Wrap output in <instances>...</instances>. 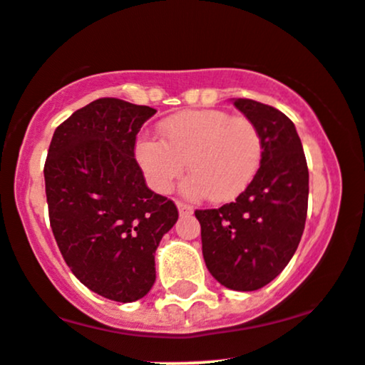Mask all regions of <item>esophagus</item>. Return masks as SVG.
Masks as SVG:
<instances>
[{"mask_svg": "<svg viewBox=\"0 0 365 365\" xmlns=\"http://www.w3.org/2000/svg\"><path fill=\"white\" fill-rule=\"evenodd\" d=\"M176 206H178V213L180 216H190L194 213V207L189 206V204L185 202H176Z\"/></svg>", "mask_w": 365, "mask_h": 365, "instance_id": "esophagus-1", "label": "esophagus"}]
</instances>
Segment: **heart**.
<instances>
[{"label":"heart","instance_id":"heart-1","mask_svg":"<svg viewBox=\"0 0 365 365\" xmlns=\"http://www.w3.org/2000/svg\"><path fill=\"white\" fill-rule=\"evenodd\" d=\"M161 140L140 138L135 158L149 185L159 194L173 190L189 163L190 197L210 195L228 202L247 189L262 163V135L244 115L199 109L170 115L159 124Z\"/></svg>","mask_w":365,"mask_h":365}]
</instances>
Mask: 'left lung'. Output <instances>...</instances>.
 Masks as SVG:
<instances>
[{"label":"left lung","instance_id":"8db88e82","mask_svg":"<svg viewBox=\"0 0 365 365\" xmlns=\"http://www.w3.org/2000/svg\"><path fill=\"white\" fill-rule=\"evenodd\" d=\"M262 135V163L234 202L197 210L202 256L222 286L256 291L272 282L302 241L308 168L302 140L286 114L250 98L232 100Z\"/></svg>","mask_w":365,"mask_h":365}]
</instances>
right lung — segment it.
Wrapping results in <instances>:
<instances>
[{
	"label": "right lung",
	"mask_w": 365,
	"mask_h": 365,
	"mask_svg": "<svg viewBox=\"0 0 365 365\" xmlns=\"http://www.w3.org/2000/svg\"><path fill=\"white\" fill-rule=\"evenodd\" d=\"M155 114L147 106L98 98L55 130L45 163L50 225L72 274L112 302L143 298L155 282L154 255L178 220L147 187L135 140Z\"/></svg>",
	"instance_id": "obj_1"
}]
</instances>
